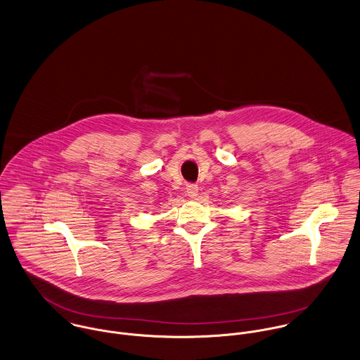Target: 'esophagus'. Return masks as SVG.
<instances>
[{"mask_svg": "<svg viewBox=\"0 0 360 360\" xmlns=\"http://www.w3.org/2000/svg\"><path fill=\"white\" fill-rule=\"evenodd\" d=\"M198 192H199V188H198V185H193V184H189V185H186V193H188V196H189V198L195 199V198L198 196Z\"/></svg>", "mask_w": 360, "mask_h": 360, "instance_id": "esophagus-1", "label": "esophagus"}]
</instances>
